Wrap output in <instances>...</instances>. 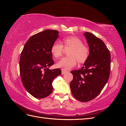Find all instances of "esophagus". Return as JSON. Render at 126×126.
I'll list each match as a JSON object with an SVG mask.
<instances>
[{
  "instance_id": "obj_1",
  "label": "esophagus",
  "mask_w": 126,
  "mask_h": 126,
  "mask_svg": "<svg viewBox=\"0 0 126 126\" xmlns=\"http://www.w3.org/2000/svg\"><path fill=\"white\" fill-rule=\"evenodd\" d=\"M66 72H67V71H66V70H64V69H62V74L63 75L65 74Z\"/></svg>"
}]
</instances>
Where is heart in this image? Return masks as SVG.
I'll use <instances>...</instances> for the list:
<instances>
[{
    "label": "heart",
    "mask_w": 126,
    "mask_h": 126,
    "mask_svg": "<svg viewBox=\"0 0 126 126\" xmlns=\"http://www.w3.org/2000/svg\"><path fill=\"white\" fill-rule=\"evenodd\" d=\"M62 42L63 46L59 42H55L52 45L50 51L54 58L57 59L62 56L63 47L70 48V49L67 52L68 56L60 59L57 63V67L68 70L76 65V60L79 63H83L88 59L89 49L87 45L83 44L82 40L79 37L75 36H67L63 38Z\"/></svg>",
    "instance_id": "heart-1"
}]
</instances>
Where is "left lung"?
Returning a JSON list of instances; mask_svg holds the SVG:
<instances>
[{"label": "left lung", "instance_id": "1", "mask_svg": "<svg viewBox=\"0 0 126 126\" xmlns=\"http://www.w3.org/2000/svg\"><path fill=\"white\" fill-rule=\"evenodd\" d=\"M84 35L89 47V58L81 69L71 71L73 79L70 84L72 95L81 102L93 100L101 93L111 67V56L104 41L88 32Z\"/></svg>", "mask_w": 126, "mask_h": 126}]
</instances>
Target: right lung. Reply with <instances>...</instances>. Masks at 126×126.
Returning a JSON list of instances; mask_svg holds the SVG:
<instances>
[{
	"label": "right lung",
	"mask_w": 126,
	"mask_h": 126,
	"mask_svg": "<svg viewBox=\"0 0 126 126\" xmlns=\"http://www.w3.org/2000/svg\"><path fill=\"white\" fill-rule=\"evenodd\" d=\"M57 30H45L32 36L21 53L19 70L21 81L26 90L34 97H47L53 90L52 83L60 75L59 68L50 70L54 61L51 47L58 38Z\"/></svg>",
	"instance_id": "1"
}]
</instances>
